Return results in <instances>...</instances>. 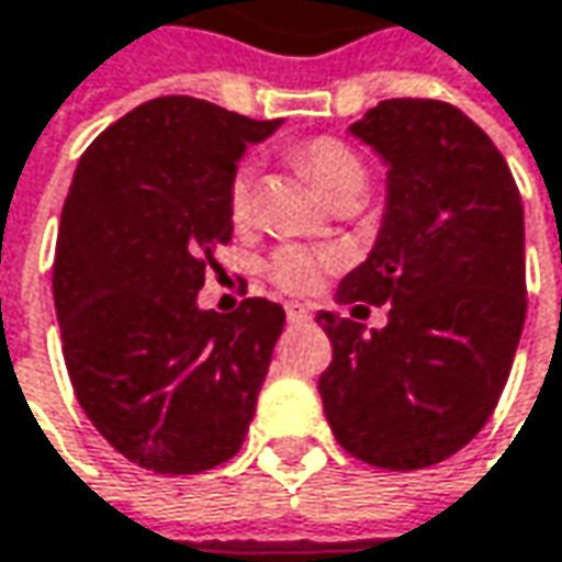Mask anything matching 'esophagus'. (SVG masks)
<instances>
[{"label":"esophagus","mask_w":562,"mask_h":562,"mask_svg":"<svg viewBox=\"0 0 562 562\" xmlns=\"http://www.w3.org/2000/svg\"><path fill=\"white\" fill-rule=\"evenodd\" d=\"M285 317H289V324H305V321H311V311L305 305H299V302H289Z\"/></svg>","instance_id":"esophagus-1"}]
</instances>
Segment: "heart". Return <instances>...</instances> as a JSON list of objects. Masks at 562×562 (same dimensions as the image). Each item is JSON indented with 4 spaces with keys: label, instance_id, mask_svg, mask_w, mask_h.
Masks as SVG:
<instances>
[{
    "label": "heart",
    "instance_id": "b5f03b06",
    "mask_svg": "<svg viewBox=\"0 0 562 562\" xmlns=\"http://www.w3.org/2000/svg\"><path fill=\"white\" fill-rule=\"evenodd\" d=\"M289 159L327 201L336 198L339 191H346V188L364 184L361 159L339 137H307V140L295 144L289 150ZM229 220L238 229L248 226V220H251V169L248 166L235 169L233 182H229ZM333 267H336V260L327 251L302 248V245H285V248L267 257L263 273H267V280L285 289V292L305 295V292H314L321 282L327 280V273Z\"/></svg>",
    "mask_w": 562,
    "mask_h": 562
}]
</instances>
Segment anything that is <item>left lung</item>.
Wrapping results in <instances>:
<instances>
[{"instance_id":"left-lung-1","label":"left lung","mask_w":562,"mask_h":562,"mask_svg":"<svg viewBox=\"0 0 562 562\" xmlns=\"http://www.w3.org/2000/svg\"><path fill=\"white\" fill-rule=\"evenodd\" d=\"M386 172L378 245L339 282L390 305L383 329L321 311V400L355 459L415 472L459 452L501 400L525 324V220L494 140L443 100H383L349 128Z\"/></svg>"}]
</instances>
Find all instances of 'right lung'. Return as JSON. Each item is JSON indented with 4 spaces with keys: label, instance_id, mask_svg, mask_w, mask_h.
Segmentation results:
<instances>
[{
    "label": "right lung",
    "instance_id": "1",
    "mask_svg": "<svg viewBox=\"0 0 562 562\" xmlns=\"http://www.w3.org/2000/svg\"><path fill=\"white\" fill-rule=\"evenodd\" d=\"M280 128L194 97L122 115L78 159L61 207L53 299L75 396L128 462L198 475L241 450L285 311L198 307L233 238L229 182Z\"/></svg>",
    "mask_w": 562,
    "mask_h": 562
}]
</instances>
